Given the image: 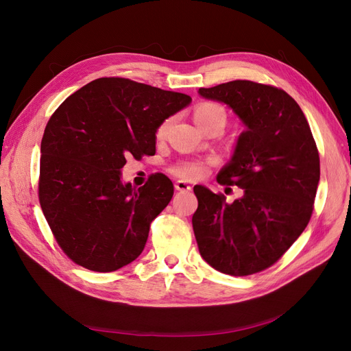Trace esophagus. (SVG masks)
<instances>
[{
    "label": "esophagus",
    "mask_w": 351,
    "mask_h": 351,
    "mask_svg": "<svg viewBox=\"0 0 351 351\" xmlns=\"http://www.w3.org/2000/svg\"><path fill=\"white\" fill-rule=\"evenodd\" d=\"M175 189H176V191H179V192H186V191H191V189H192V186L189 185V183H186V182L178 180V182L175 183Z\"/></svg>",
    "instance_id": "obj_1"
}]
</instances>
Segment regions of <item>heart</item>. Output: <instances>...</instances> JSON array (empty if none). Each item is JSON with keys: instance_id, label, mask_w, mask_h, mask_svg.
I'll list each match as a JSON object with an SVG mask.
<instances>
[{"instance_id": "b5f03b06", "label": "heart", "mask_w": 351, "mask_h": 351, "mask_svg": "<svg viewBox=\"0 0 351 351\" xmlns=\"http://www.w3.org/2000/svg\"><path fill=\"white\" fill-rule=\"evenodd\" d=\"M193 118L196 123L204 129V131H210L213 128L222 129L228 121V112L225 106H222L213 101H204L199 102L193 109ZM172 119L166 118L163 119L155 131V139L162 141L168 135V131L171 128ZM213 163V160H180L171 166V172L179 178L183 179H199L205 176L208 172V168Z\"/></svg>"}]
</instances>
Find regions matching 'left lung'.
Returning a JSON list of instances; mask_svg holds the SVG:
<instances>
[{
	"label": "left lung",
	"mask_w": 351,
	"mask_h": 351,
	"mask_svg": "<svg viewBox=\"0 0 351 351\" xmlns=\"http://www.w3.org/2000/svg\"><path fill=\"white\" fill-rule=\"evenodd\" d=\"M199 94L229 105L247 126L220 185L243 189L226 196L195 186L192 217L200 256L230 276L259 273L278 262L306 229L315 208L320 158L310 125L287 92L253 81H230Z\"/></svg>",
	"instance_id": "1"
}]
</instances>
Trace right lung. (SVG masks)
Here are the masks:
<instances>
[{
	"mask_svg": "<svg viewBox=\"0 0 351 351\" xmlns=\"http://www.w3.org/2000/svg\"><path fill=\"white\" fill-rule=\"evenodd\" d=\"M192 98L105 77L73 92L49 118L41 141L38 197L58 246L88 270L115 271L142 253L173 183L151 175L135 189L121 182L128 156L155 155L158 125Z\"/></svg>",
	"mask_w": 351,
	"mask_h": 351,
	"instance_id": "1",
	"label": "right lung"
}]
</instances>
